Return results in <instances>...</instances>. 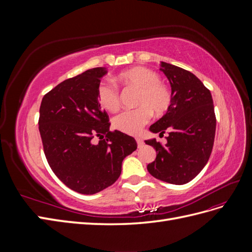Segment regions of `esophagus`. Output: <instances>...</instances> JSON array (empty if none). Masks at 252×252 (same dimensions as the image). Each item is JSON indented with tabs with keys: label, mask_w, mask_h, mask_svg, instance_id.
<instances>
[{
	"label": "esophagus",
	"mask_w": 252,
	"mask_h": 252,
	"mask_svg": "<svg viewBox=\"0 0 252 252\" xmlns=\"http://www.w3.org/2000/svg\"><path fill=\"white\" fill-rule=\"evenodd\" d=\"M135 140H136V143H138V147L141 148L144 145V141L141 138H135Z\"/></svg>",
	"instance_id": "esophagus-1"
}]
</instances>
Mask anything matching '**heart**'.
Masks as SVG:
<instances>
[{"instance_id": "b5f03b06", "label": "heart", "mask_w": 252, "mask_h": 252, "mask_svg": "<svg viewBox=\"0 0 252 252\" xmlns=\"http://www.w3.org/2000/svg\"><path fill=\"white\" fill-rule=\"evenodd\" d=\"M118 80L126 86L139 89L135 104L140 106L132 110H125L113 118L112 125L118 130L128 134H138L150 121L152 112L162 116L169 109L171 94L159 82L157 72L145 67H133L121 72ZM96 97L104 109L111 112L118 110L120 94L110 82H102L97 86Z\"/></svg>"}]
</instances>
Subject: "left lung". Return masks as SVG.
I'll return each instance as SVG.
<instances>
[{"label": "left lung", "instance_id": "1", "mask_svg": "<svg viewBox=\"0 0 252 252\" xmlns=\"http://www.w3.org/2000/svg\"><path fill=\"white\" fill-rule=\"evenodd\" d=\"M171 86V104L164 116L149 130L164 134L167 143L156 139L145 141L157 151V158L147 165L158 180L183 185L194 179L207 164L216 135V114L210 91L193 73L161 62L159 68Z\"/></svg>", "mask_w": 252, "mask_h": 252}]
</instances>
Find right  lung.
I'll return each instance as SVG.
<instances>
[{"label": "right lung", "instance_id": "right-lung-1", "mask_svg": "<svg viewBox=\"0 0 252 252\" xmlns=\"http://www.w3.org/2000/svg\"><path fill=\"white\" fill-rule=\"evenodd\" d=\"M106 73L105 67H96L65 80L44 95L40 107L39 130L50 168L82 194L112 185L123 159L138 147L132 136L109 130L108 116L96 97ZM94 136L100 139L97 143Z\"/></svg>", "mask_w": 252, "mask_h": 252}]
</instances>
